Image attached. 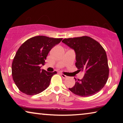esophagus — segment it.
Wrapping results in <instances>:
<instances>
[{
    "mask_svg": "<svg viewBox=\"0 0 123 123\" xmlns=\"http://www.w3.org/2000/svg\"><path fill=\"white\" fill-rule=\"evenodd\" d=\"M60 75H61V76H62V77H63V78L64 79H65V78H67V76H66V75H64V74H63L61 73V74H60Z\"/></svg>",
    "mask_w": 123,
    "mask_h": 123,
    "instance_id": "34e87169",
    "label": "esophagus"
}]
</instances>
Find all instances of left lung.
<instances>
[{
	"mask_svg": "<svg viewBox=\"0 0 123 123\" xmlns=\"http://www.w3.org/2000/svg\"><path fill=\"white\" fill-rule=\"evenodd\" d=\"M62 42L75 53V66L85 70L81 80L75 78V84L69 88L75 95L88 97L100 91L109 77V69L106 53L98 42L88 36L65 38Z\"/></svg>",
	"mask_w": 123,
	"mask_h": 123,
	"instance_id": "8db88e82",
	"label": "left lung"
}]
</instances>
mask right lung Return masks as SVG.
I'll return each mask as SVG.
<instances>
[{"mask_svg":"<svg viewBox=\"0 0 123 123\" xmlns=\"http://www.w3.org/2000/svg\"><path fill=\"white\" fill-rule=\"evenodd\" d=\"M62 38L35 36L25 41L17 51L12 65L13 80L22 92L28 95L41 93L49 86L51 77L56 72L40 69L48 53Z\"/></svg>","mask_w":123,"mask_h":123,"instance_id":"right-lung-1","label":"right lung"}]
</instances>
